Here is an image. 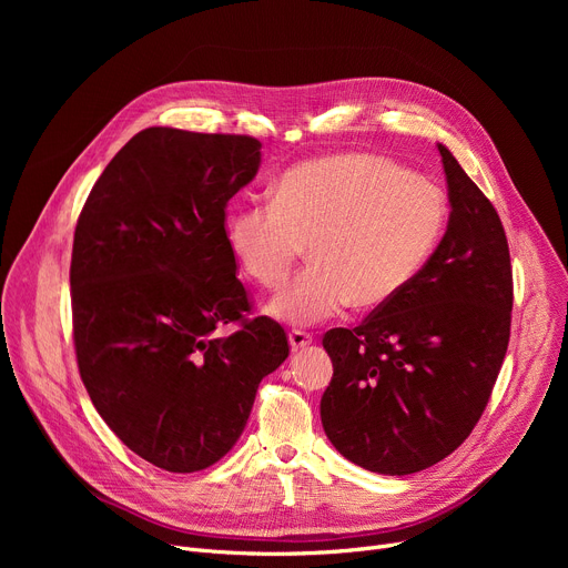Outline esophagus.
I'll return each instance as SVG.
<instances>
[{
	"label": "esophagus",
	"mask_w": 568,
	"mask_h": 568,
	"mask_svg": "<svg viewBox=\"0 0 568 568\" xmlns=\"http://www.w3.org/2000/svg\"><path fill=\"white\" fill-rule=\"evenodd\" d=\"M287 341H290L292 352H300V349H304V347H308V345L313 343V336L306 334V332H296V329H294V332L287 336Z\"/></svg>",
	"instance_id": "34e87169"
}]
</instances>
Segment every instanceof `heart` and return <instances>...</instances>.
I'll use <instances>...</instances> for the list:
<instances>
[{"instance_id": "b5f03b06", "label": "heart", "mask_w": 568, "mask_h": 568, "mask_svg": "<svg viewBox=\"0 0 568 568\" xmlns=\"http://www.w3.org/2000/svg\"><path fill=\"white\" fill-rule=\"evenodd\" d=\"M444 191L375 154H329L285 170L272 202L242 204L225 223L227 246L246 276L278 287L308 244L311 266L266 313L311 326L398 296L430 260L446 225Z\"/></svg>"}]
</instances>
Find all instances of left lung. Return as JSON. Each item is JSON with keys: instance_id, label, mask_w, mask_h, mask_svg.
I'll return each instance as SVG.
<instances>
[{"instance_id": "8db88e82", "label": "left lung", "mask_w": 568, "mask_h": 568, "mask_svg": "<svg viewBox=\"0 0 568 568\" xmlns=\"http://www.w3.org/2000/svg\"><path fill=\"white\" fill-rule=\"evenodd\" d=\"M449 225L424 268L356 329L322 338L334 377L326 437L364 469L422 471L467 439L488 405L511 334L509 244L490 200L437 144Z\"/></svg>"}]
</instances>
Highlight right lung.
Returning <instances> with one entry per match:
<instances>
[{"mask_svg": "<svg viewBox=\"0 0 568 568\" xmlns=\"http://www.w3.org/2000/svg\"><path fill=\"white\" fill-rule=\"evenodd\" d=\"M262 142L154 126L108 163L78 219L73 341L84 389L133 454L165 471L219 463L242 437L262 377L290 354L251 311L225 236L227 200ZM242 327L221 339L219 325Z\"/></svg>", "mask_w": 568, "mask_h": 568, "instance_id": "right-lung-1", "label": "right lung"}]
</instances>
